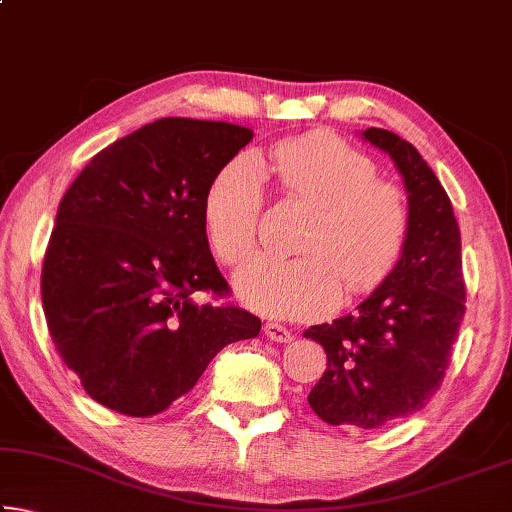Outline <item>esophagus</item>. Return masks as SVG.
Instances as JSON below:
<instances>
[{"label":"esophagus","instance_id":"obj_1","mask_svg":"<svg viewBox=\"0 0 512 512\" xmlns=\"http://www.w3.org/2000/svg\"><path fill=\"white\" fill-rule=\"evenodd\" d=\"M264 334H266V339H271L275 343H289L293 339L291 329H287L284 325H277V323H266Z\"/></svg>","mask_w":512,"mask_h":512}]
</instances>
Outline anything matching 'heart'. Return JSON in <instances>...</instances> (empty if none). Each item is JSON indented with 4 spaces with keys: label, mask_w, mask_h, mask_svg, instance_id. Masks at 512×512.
<instances>
[{
    "label": "heart",
    "mask_w": 512,
    "mask_h": 512,
    "mask_svg": "<svg viewBox=\"0 0 512 512\" xmlns=\"http://www.w3.org/2000/svg\"><path fill=\"white\" fill-rule=\"evenodd\" d=\"M264 176L311 214L296 241L300 257L255 255L239 268L235 289L244 305L277 318L320 316L339 302L341 284L357 296L391 273L409 237V201L334 133L280 140L216 173L203 196V225L221 262L239 264L255 246Z\"/></svg>",
    "instance_id": "heart-1"
}]
</instances>
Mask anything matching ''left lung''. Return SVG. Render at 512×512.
Masks as SVG:
<instances>
[{"mask_svg": "<svg viewBox=\"0 0 512 512\" xmlns=\"http://www.w3.org/2000/svg\"><path fill=\"white\" fill-rule=\"evenodd\" d=\"M361 137L400 171L411 228L393 271L357 311L305 329L327 354L307 402L327 424L377 429L420 411L443 384L465 282L461 230L436 173L400 135L366 128Z\"/></svg>", "mask_w": 512, "mask_h": 512, "instance_id": "left-lung-1", "label": "left lung"}]
</instances>
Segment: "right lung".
Segmentation results:
<instances>
[{"mask_svg": "<svg viewBox=\"0 0 512 512\" xmlns=\"http://www.w3.org/2000/svg\"><path fill=\"white\" fill-rule=\"evenodd\" d=\"M253 140L225 121L164 117L94 155L63 196L42 264V309L92 400L149 418L192 391L262 320L221 298L203 225L210 180Z\"/></svg>", "mask_w": 512, "mask_h": 512, "instance_id": "add662e5", "label": "right lung"}]
</instances>
